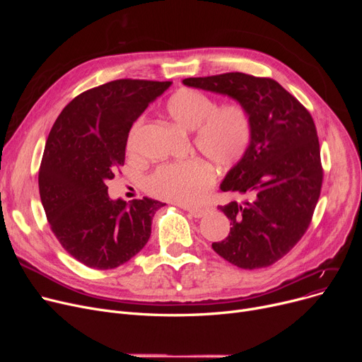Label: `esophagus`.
<instances>
[{
  "mask_svg": "<svg viewBox=\"0 0 362 362\" xmlns=\"http://www.w3.org/2000/svg\"><path fill=\"white\" fill-rule=\"evenodd\" d=\"M180 208H183L185 211H187L189 214H191V216L195 217V218L202 217V216L206 214V211H208V208H192V206H186V205H180Z\"/></svg>",
  "mask_w": 362,
  "mask_h": 362,
  "instance_id": "34e87169",
  "label": "esophagus"
}]
</instances>
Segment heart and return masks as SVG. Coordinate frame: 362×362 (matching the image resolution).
<instances>
[{"mask_svg":"<svg viewBox=\"0 0 362 362\" xmlns=\"http://www.w3.org/2000/svg\"><path fill=\"white\" fill-rule=\"evenodd\" d=\"M168 117L183 129L194 130V145L217 168L238 165L252 141V122L248 110L239 103L220 104L199 89L183 88L165 103ZM142 120L133 123L127 151L133 152ZM214 183V171L201 158L158 165L145 180L146 192L180 205L199 202Z\"/></svg>","mask_w":362,"mask_h":362,"instance_id":"1","label":"heart"}]
</instances>
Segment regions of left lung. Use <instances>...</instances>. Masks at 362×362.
Segmentation results:
<instances>
[{
	"label": "left lung",
	"instance_id": "obj_1",
	"mask_svg": "<svg viewBox=\"0 0 362 362\" xmlns=\"http://www.w3.org/2000/svg\"><path fill=\"white\" fill-rule=\"evenodd\" d=\"M183 83L229 95L250 112V149L220 186L245 199L218 206L232 227L213 250L239 269L269 267L305 235L320 198L322 165L311 114L270 78L232 71Z\"/></svg>",
	"mask_w": 362,
	"mask_h": 362
}]
</instances>
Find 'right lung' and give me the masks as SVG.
Instances as JSON below:
<instances>
[{
  "label": "right lung",
  "mask_w": 362,
  "mask_h": 362,
  "mask_svg": "<svg viewBox=\"0 0 362 362\" xmlns=\"http://www.w3.org/2000/svg\"><path fill=\"white\" fill-rule=\"evenodd\" d=\"M170 82L119 79L88 89L57 117L40 167L47 220L63 248L86 267L116 269L151 236L164 204L110 199L107 182L124 164L129 130Z\"/></svg>",
  "instance_id": "1"
}]
</instances>
